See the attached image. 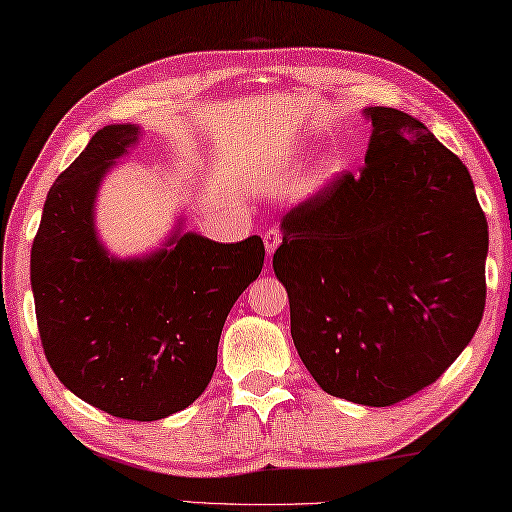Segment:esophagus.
Returning <instances> with one entry per match:
<instances>
[{"label":"esophagus","instance_id":"1","mask_svg":"<svg viewBox=\"0 0 512 512\" xmlns=\"http://www.w3.org/2000/svg\"><path fill=\"white\" fill-rule=\"evenodd\" d=\"M280 241H282V234H280V230L278 227H269V230L264 232V246H266V255H273L276 253V248L280 246Z\"/></svg>","mask_w":512,"mask_h":512}]
</instances>
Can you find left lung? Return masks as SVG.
Here are the masks:
<instances>
[{"label":"left lung","mask_w":512,"mask_h":512,"mask_svg":"<svg viewBox=\"0 0 512 512\" xmlns=\"http://www.w3.org/2000/svg\"><path fill=\"white\" fill-rule=\"evenodd\" d=\"M365 165L282 218L273 271L292 340L335 398L391 407L469 345L485 310L487 220L460 158L423 121L368 108Z\"/></svg>","instance_id":"obj_1"}]
</instances>
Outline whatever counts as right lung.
Listing matches in <instances>:
<instances>
[{
	"label": "right lung",
	"mask_w": 512,
	"mask_h": 512,
	"mask_svg": "<svg viewBox=\"0 0 512 512\" xmlns=\"http://www.w3.org/2000/svg\"><path fill=\"white\" fill-rule=\"evenodd\" d=\"M137 126H105L50 188L32 246L36 324L50 368L105 414L158 421L193 404L218 363L234 301L264 266V243L174 234L147 259H112L94 197Z\"/></svg>",
	"instance_id": "obj_1"
}]
</instances>
